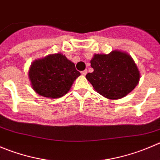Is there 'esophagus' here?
Returning a JSON list of instances; mask_svg holds the SVG:
<instances>
[{
	"mask_svg": "<svg viewBox=\"0 0 160 160\" xmlns=\"http://www.w3.org/2000/svg\"><path fill=\"white\" fill-rule=\"evenodd\" d=\"M87 73H88V70H83V71H82V72H81V74L83 76H85Z\"/></svg>",
	"mask_w": 160,
	"mask_h": 160,
	"instance_id": "1",
	"label": "esophagus"
}]
</instances>
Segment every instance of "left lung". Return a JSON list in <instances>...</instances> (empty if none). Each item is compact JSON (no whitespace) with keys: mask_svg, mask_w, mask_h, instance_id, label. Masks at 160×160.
I'll use <instances>...</instances> for the list:
<instances>
[{"mask_svg":"<svg viewBox=\"0 0 160 160\" xmlns=\"http://www.w3.org/2000/svg\"><path fill=\"white\" fill-rule=\"evenodd\" d=\"M91 66L94 71L87 74L86 79L98 94L108 99L125 97L140 80V71L134 59L122 51L94 54Z\"/></svg>","mask_w":160,"mask_h":160,"instance_id":"obj_1","label":"left lung"}]
</instances>
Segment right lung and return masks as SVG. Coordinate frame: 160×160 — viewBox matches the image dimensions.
<instances>
[{"label": "right lung", "mask_w": 160, "mask_h": 160, "mask_svg": "<svg viewBox=\"0 0 160 160\" xmlns=\"http://www.w3.org/2000/svg\"><path fill=\"white\" fill-rule=\"evenodd\" d=\"M80 75L75 64L61 53L34 60L28 72L33 91L49 98H58L67 94Z\"/></svg>", "instance_id": "1"}]
</instances>
